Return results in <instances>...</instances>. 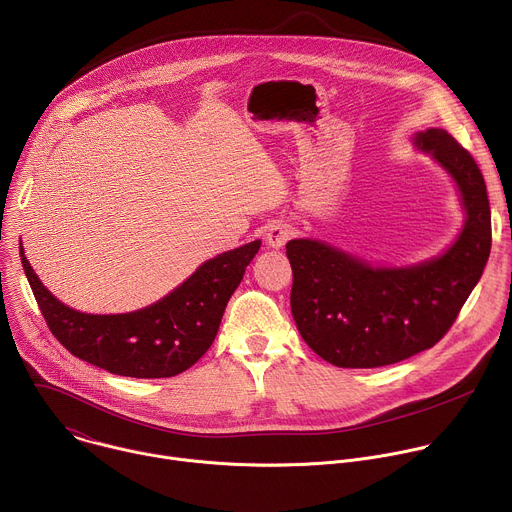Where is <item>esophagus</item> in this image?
<instances>
[{"label": "esophagus", "mask_w": 512, "mask_h": 512, "mask_svg": "<svg viewBox=\"0 0 512 512\" xmlns=\"http://www.w3.org/2000/svg\"><path fill=\"white\" fill-rule=\"evenodd\" d=\"M291 235H294V229H291L289 225H285V223H273V225L269 227V231H267L265 241H267V245H269L271 249H281V247L291 239Z\"/></svg>", "instance_id": "esophagus-1"}]
</instances>
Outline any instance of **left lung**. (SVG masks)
Returning <instances> with one entry per match:
<instances>
[{
	"label": "left lung",
	"instance_id": "1",
	"mask_svg": "<svg viewBox=\"0 0 512 512\" xmlns=\"http://www.w3.org/2000/svg\"><path fill=\"white\" fill-rule=\"evenodd\" d=\"M456 186L464 225L437 257L371 265L326 241L291 239V314L306 344L334 367L377 369L431 348L450 330L490 255V204L474 158L446 131L413 133Z\"/></svg>",
	"mask_w": 512,
	"mask_h": 512
}]
</instances>
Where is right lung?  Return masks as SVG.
<instances>
[{"mask_svg":"<svg viewBox=\"0 0 512 512\" xmlns=\"http://www.w3.org/2000/svg\"><path fill=\"white\" fill-rule=\"evenodd\" d=\"M261 241L204 261L156 304L125 314L68 308L40 281L20 243V257L40 312L58 342L113 375L168 379L184 373L210 348L225 308Z\"/></svg>","mask_w":512,"mask_h":512,"instance_id":"1","label":"right lung"}]
</instances>
